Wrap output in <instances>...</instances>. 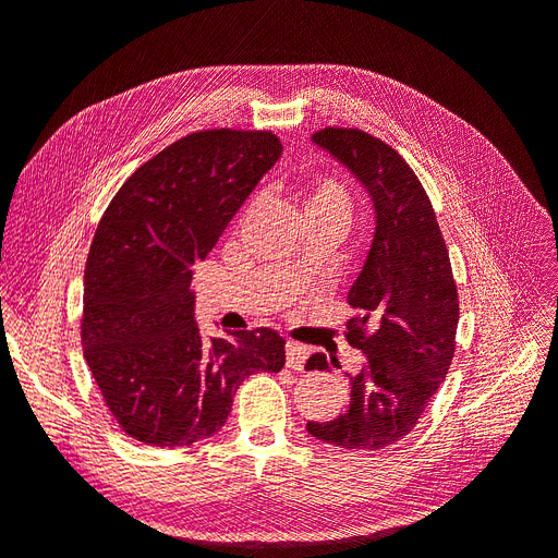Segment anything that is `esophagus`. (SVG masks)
Wrapping results in <instances>:
<instances>
[{"mask_svg": "<svg viewBox=\"0 0 558 558\" xmlns=\"http://www.w3.org/2000/svg\"><path fill=\"white\" fill-rule=\"evenodd\" d=\"M307 359H310L307 347H302L298 342L286 344V365H289L291 369H305Z\"/></svg>", "mask_w": 558, "mask_h": 558, "instance_id": "34e87169", "label": "esophagus"}]
</instances>
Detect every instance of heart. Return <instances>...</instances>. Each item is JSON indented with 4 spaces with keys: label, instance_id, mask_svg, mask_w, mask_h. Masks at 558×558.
Instances as JSON below:
<instances>
[{
    "label": "heart",
    "instance_id": "b5f03b06",
    "mask_svg": "<svg viewBox=\"0 0 558 558\" xmlns=\"http://www.w3.org/2000/svg\"><path fill=\"white\" fill-rule=\"evenodd\" d=\"M351 207H353L351 193L340 179H332V177H314L312 179L310 189H307V197H305V216L307 214H326V216L342 218L344 223H349Z\"/></svg>",
    "mask_w": 558,
    "mask_h": 558
}]
</instances>
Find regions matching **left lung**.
Here are the masks:
<instances>
[{"label": "left lung", "mask_w": 558, "mask_h": 558, "mask_svg": "<svg viewBox=\"0 0 558 558\" xmlns=\"http://www.w3.org/2000/svg\"><path fill=\"white\" fill-rule=\"evenodd\" d=\"M312 142L361 181L375 207V234L349 289L347 340L365 353L349 375L351 400L332 421H310L316 440L384 449L408 435L447 377L459 326V293L447 244L424 185L400 154L363 130L326 128ZM307 369H328L314 353Z\"/></svg>", "instance_id": "obj_1"}]
</instances>
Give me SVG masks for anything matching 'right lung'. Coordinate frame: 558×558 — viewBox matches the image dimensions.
I'll list each match as a JSON object with an SVG mask.
<instances>
[{
  "instance_id": "1",
  "label": "right lung",
  "mask_w": 558,
  "mask_h": 558,
  "mask_svg": "<svg viewBox=\"0 0 558 558\" xmlns=\"http://www.w3.org/2000/svg\"><path fill=\"white\" fill-rule=\"evenodd\" d=\"M272 132L205 130L167 146L116 193L83 275V356L132 440L189 447L226 426L242 381L279 373L286 340L269 328L205 337L193 265L281 158Z\"/></svg>"
}]
</instances>
